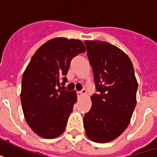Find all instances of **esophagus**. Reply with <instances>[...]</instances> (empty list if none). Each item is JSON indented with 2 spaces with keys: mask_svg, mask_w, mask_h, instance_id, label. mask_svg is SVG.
<instances>
[{
  "mask_svg": "<svg viewBox=\"0 0 157 157\" xmlns=\"http://www.w3.org/2000/svg\"><path fill=\"white\" fill-rule=\"evenodd\" d=\"M86 94V90H85V89H83L81 91H78V92H77V94H78V96H80V97H81V96L85 95Z\"/></svg>",
  "mask_w": 157,
  "mask_h": 157,
  "instance_id": "34e87169",
  "label": "esophagus"
}]
</instances>
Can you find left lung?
<instances>
[{
    "instance_id": "1",
    "label": "left lung",
    "mask_w": 157,
    "mask_h": 157,
    "mask_svg": "<svg viewBox=\"0 0 157 157\" xmlns=\"http://www.w3.org/2000/svg\"><path fill=\"white\" fill-rule=\"evenodd\" d=\"M96 90L92 107L84 117L86 136L104 144L114 140L129 125L136 106L138 89L133 64L126 54L108 42L86 40Z\"/></svg>"
}]
</instances>
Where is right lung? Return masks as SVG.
I'll list each match as a JSON object with an SVG mask.
<instances>
[{"mask_svg":"<svg viewBox=\"0 0 157 157\" xmlns=\"http://www.w3.org/2000/svg\"><path fill=\"white\" fill-rule=\"evenodd\" d=\"M86 52L81 40L57 37L38 49L23 72L21 103L25 120L39 136L54 139L65 130L76 91L61 90L71 59ZM62 83H61V81Z\"/></svg>","mask_w":157,"mask_h":157,"instance_id":"obj_1","label":"right lung"}]
</instances>
